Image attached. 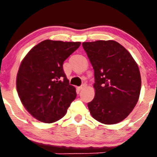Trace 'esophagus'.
I'll return each instance as SVG.
<instances>
[{
  "instance_id": "1",
  "label": "esophagus",
  "mask_w": 157,
  "mask_h": 157,
  "mask_svg": "<svg viewBox=\"0 0 157 157\" xmlns=\"http://www.w3.org/2000/svg\"><path fill=\"white\" fill-rule=\"evenodd\" d=\"M85 87H86V85H85V84H83V85H81L80 87H78V89L82 90V89H83V88H85Z\"/></svg>"
}]
</instances>
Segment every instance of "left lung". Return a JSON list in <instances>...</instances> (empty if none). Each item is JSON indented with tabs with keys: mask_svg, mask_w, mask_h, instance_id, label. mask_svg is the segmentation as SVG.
<instances>
[{
	"mask_svg": "<svg viewBox=\"0 0 157 157\" xmlns=\"http://www.w3.org/2000/svg\"><path fill=\"white\" fill-rule=\"evenodd\" d=\"M94 71V98L88 103L98 121L114 124L124 120L140 97L141 77L129 52L114 40L82 43Z\"/></svg>",
	"mask_w": 157,
	"mask_h": 157,
	"instance_id": "8db88e82",
	"label": "left lung"
}]
</instances>
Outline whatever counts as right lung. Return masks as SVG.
I'll use <instances>...</instances> for the list:
<instances>
[{
    "instance_id": "obj_1",
    "label": "right lung",
    "mask_w": 157,
    "mask_h": 157,
    "mask_svg": "<svg viewBox=\"0 0 157 157\" xmlns=\"http://www.w3.org/2000/svg\"><path fill=\"white\" fill-rule=\"evenodd\" d=\"M80 45V42L43 40L21 62L17 91L24 108L36 120L48 124L60 120L76 98L63 65Z\"/></svg>"
}]
</instances>
